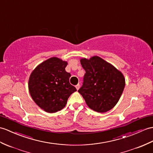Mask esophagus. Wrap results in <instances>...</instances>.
<instances>
[{"label":"esophagus","mask_w":153,"mask_h":153,"mask_svg":"<svg viewBox=\"0 0 153 153\" xmlns=\"http://www.w3.org/2000/svg\"><path fill=\"white\" fill-rule=\"evenodd\" d=\"M79 87H80V85H79V84H77V85H76V88L77 90L79 89Z\"/></svg>","instance_id":"obj_1"}]
</instances>
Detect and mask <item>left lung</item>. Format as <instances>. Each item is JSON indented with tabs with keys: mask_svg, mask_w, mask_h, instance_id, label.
I'll return each instance as SVG.
<instances>
[{
	"mask_svg": "<svg viewBox=\"0 0 153 153\" xmlns=\"http://www.w3.org/2000/svg\"><path fill=\"white\" fill-rule=\"evenodd\" d=\"M80 61L85 74L78 92L91 109L107 112L118 102L125 86V77L120 71L99 56L82 59Z\"/></svg>",
	"mask_w": 153,
	"mask_h": 153,
	"instance_id": "left-lung-1",
	"label": "left lung"
}]
</instances>
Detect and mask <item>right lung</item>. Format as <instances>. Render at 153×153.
Here are the masks:
<instances>
[{
  "instance_id": "obj_1",
  "label": "right lung",
  "mask_w": 153,
  "mask_h": 153,
  "mask_svg": "<svg viewBox=\"0 0 153 153\" xmlns=\"http://www.w3.org/2000/svg\"><path fill=\"white\" fill-rule=\"evenodd\" d=\"M67 62L52 57L41 63L30 74L28 89L32 98L42 109L55 113L65 107L68 98L76 91L70 83Z\"/></svg>"
}]
</instances>
